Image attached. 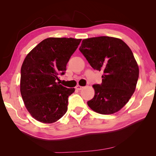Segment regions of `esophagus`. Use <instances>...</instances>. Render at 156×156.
I'll return each mask as SVG.
<instances>
[{
    "label": "esophagus",
    "mask_w": 156,
    "mask_h": 156,
    "mask_svg": "<svg viewBox=\"0 0 156 156\" xmlns=\"http://www.w3.org/2000/svg\"><path fill=\"white\" fill-rule=\"evenodd\" d=\"M83 87H81V86H79V85H77L76 87H75V88H76L77 90H82L83 89Z\"/></svg>",
    "instance_id": "1"
}]
</instances>
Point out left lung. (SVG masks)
Here are the masks:
<instances>
[{"mask_svg": "<svg viewBox=\"0 0 156 156\" xmlns=\"http://www.w3.org/2000/svg\"><path fill=\"white\" fill-rule=\"evenodd\" d=\"M79 49L94 69L103 72L102 83L93 85L95 95L88 105L102 115L119 111L133 95L139 79L131 50L122 40L109 36L83 40Z\"/></svg>", "mask_w": 156, "mask_h": 156, "instance_id": "obj_1", "label": "left lung"}]
</instances>
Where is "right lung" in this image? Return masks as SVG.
<instances>
[{"instance_id":"1","label":"right lung","mask_w":156,"mask_h":156,"mask_svg":"<svg viewBox=\"0 0 156 156\" xmlns=\"http://www.w3.org/2000/svg\"><path fill=\"white\" fill-rule=\"evenodd\" d=\"M81 39L49 37L28 54L21 69L20 91L28 111L36 120L53 123L68 110V98L75 88L57 81Z\"/></svg>"}]
</instances>
